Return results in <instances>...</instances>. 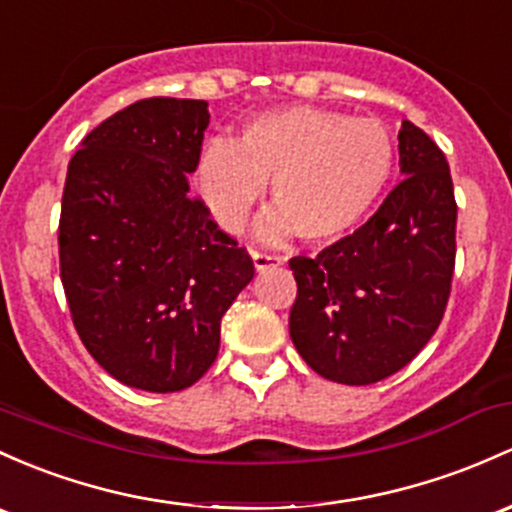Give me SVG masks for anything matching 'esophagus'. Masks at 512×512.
Here are the masks:
<instances>
[{"mask_svg": "<svg viewBox=\"0 0 512 512\" xmlns=\"http://www.w3.org/2000/svg\"><path fill=\"white\" fill-rule=\"evenodd\" d=\"M251 258H254L256 271H266V268L273 266H283L285 258L278 254H268V251H251Z\"/></svg>", "mask_w": 512, "mask_h": 512, "instance_id": "obj_1", "label": "esophagus"}]
</instances>
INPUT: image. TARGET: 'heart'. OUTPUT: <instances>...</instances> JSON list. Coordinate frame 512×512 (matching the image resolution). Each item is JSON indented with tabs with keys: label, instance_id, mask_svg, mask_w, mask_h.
<instances>
[{
	"label": "heart",
	"instance_id": "heart-1",
	"mask_svg": "<svg viewBox=\"0 0 512 512\" xmlns=\"http://www.w3.org/2000/svg\"><path fill=\"white\" fill-rule=\"evenodd\" d=\"M393 166L395 146L383 124L332 109L283 107L249 119L236 146L212 141L197 183L214 219L239 232L271 180L276 210L263 219V236L293 229L305 241H327L376 205Z\"/></svg>",
	"mask_w": 512,
	"mask_h": 512
}]
</instances>
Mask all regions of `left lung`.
<instances>
[{"mask_svg":"<svg viewBox=\"0 0 512 512\" xmlns=\"http://www.w3.org/2000/svg\"><path fill=\"white\" fill-rule=\"evenodd\" d=\"M405 175L376 214L320 254L293 256L298 298L290 339L327 381L368 386L393 376L432 339L456 258L449 163L412 122L398 131Z\"/></svg>","mask_w":512,"mask_h":512,"instance_id":"1","label":"left lung"}]
</instances>
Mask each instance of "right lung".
<instances>
[{
    "instance_id": "1",
    "label": "right lung",
    "mask_w": 512,
    "mask_h": 512,
    "mask_svg": "<svg viewBox=\"0 0 512 512\" xmlns=\"http://www.w3.org/2000/svg\"><path fill=\"white\" fill-rule=\"evenodd\" d=\"M205 100L148 97L92 129L70 158L58 224L60 280L82 344L148 393L200 381L254 261L192 197Z\"/></svg>"
}]
</instances>
